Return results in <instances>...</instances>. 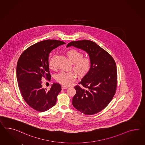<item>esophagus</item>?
Here are the masks:
<instances>
[{
	"label": "esophagus",
	"instance_id": "1",
	"mask_svg": "<svg viewBox=\"0 0 145 145\" xmlns=\"http://www.w3.org/2000/svg\"><path fill=\"white\" fill-rule=\"evenodd\" d=\"M68 87H67V86H63V85L61 86V89H67Z\"/></svg>",
	"mask_w": 145,
	"mask_h": 145
}]
</instances>
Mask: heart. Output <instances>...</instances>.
<instances>
[{
	"instance_id": "obj_1",
	"label": "heart",
	"mask_w": 145,
	"mask_h": 145,
	"mask_svg": "<svg viewBox=\"0 0 145 145\" xmlns=\"http://www.w3.org/2000/svg\"><path fill=\"white\" fill-rule=\"evenodd\" d=\"M68 59L72 63V68L79 77H84L88 72L91 67V60L88 57H82V52L76 49H71L66 52ZM55 55L50 56L49 63L50 68L54 69ZM76 74L73 72L61 71L56 75V80L63 85H69L74 81Z\"/></svg>"
}]
</instances>
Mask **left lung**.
I'll return each mask as SVG.
<instances>
[{
  "label": "left lung",
  "mask_w": 145,
  "mask_h": 145,
  "mask_svg": "<svg viewBox=\"0 0 145 145\" xmlns=\"http://www.w3.org/2000/svg\"><path fill=\"white\" fill-rule=\"evenodd\" d=\"M70 46L86 52L91 60L89 72L79 82L81 87H74L76 93L72 98V105L85 115L95 114L106 107L115 95L117 83L115 61L93 41H71L67 47Z\"/></svg>",
  "instance_id": "left-lung-1"
}]
</instances>
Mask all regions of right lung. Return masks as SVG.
<instances>
[{
  "instance_id": "obj_1",
  "label": "right lung",
  "mask_w": 145,
  "mask_h": 145,
  "mask_svg": "<svg viewBox=\"0 0 145 145\" xmlns=\"http://www.w3.org/2000/svg\"><path fill=\"white\" fill-rule=\"evenodd\" d=\"M62 41L46 40L38 42L26 49L19 58L17 79L21 94L29 106L38 112L47 111L56 104L61 90L59 84L54 83L49 90L42 88V79L50 78L48 57L50 52Z\"/></svg>"
}]
</instances>
